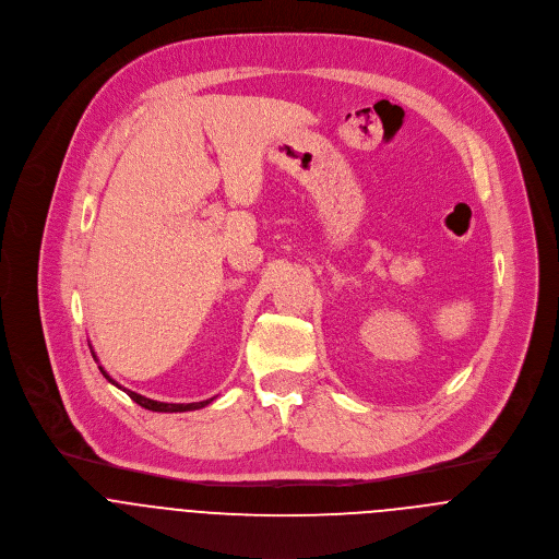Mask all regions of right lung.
Here are the masks:
<instances>
[{"label":"right lung","instance_id":"right-lung-1","mask_svg":"<svg viewBox=\"0 0 559 559\" xmlns=\"http://www.w3.org/2000/svg\"><path fill=\"white\" fill-rule=\"evenodd\" d=\"M93 353V350H91ZM93 359H95V355H93ZM97 361V359H95ZM99 372L104 374V379L108 381V383H112L115 388H119V390H123L136 405H141V407H145V409H150V412H163V414H174V412H193V409H202V407H206L213 399H209V401H200V403H187V405H182V403H158V401H152V399H145V396H141V394H136V392H130V390H126V388H121L117 381H112L108 374H106V370L99 366Z\"/></svg>","mask_w":559,"mask_h":559}]
</instances>
